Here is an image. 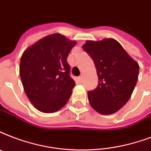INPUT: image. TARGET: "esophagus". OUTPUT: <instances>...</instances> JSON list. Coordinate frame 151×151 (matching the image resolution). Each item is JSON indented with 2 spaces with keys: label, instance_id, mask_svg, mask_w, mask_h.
<instances>
[{
  "label": "esophagus",
  "instance_id": "1",
  "mask_svg": "<svg viewBox=\"0 0 151 151\" xmlns=\"http://www.w3.org/2000/svg\"><path fill=\"white\" fill-rule=\"evenodd\" d=\"M82 78H83L82 75H81V76H79V77H78V79H79V81H82Z\"/></svg>",
  "mask_w": 151,
  "mask_h": 151
}]
</instances>
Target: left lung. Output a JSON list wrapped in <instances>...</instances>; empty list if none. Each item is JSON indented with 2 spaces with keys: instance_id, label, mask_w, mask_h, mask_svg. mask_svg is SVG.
Wrapping results in <instances>:
<instances>
[{
  "instance_id": "left-lung-1",
  "label": "left lung",
  "mask_w": 151,
  "mask_h": 151,
  "mask_svg": "<svg viewBox=\"0 0 151 151\" xmlns=\"http://www.w3.org/2000/svg\"><path fill=\"white\" fill-rule=\"evenodd\" d=\"M82 48L93 60L98 76L97 87L88 92L91 107L102 115L116 112L132 96L139 65L113 39L88 40Z\"/></svg>"
}]
</instances>
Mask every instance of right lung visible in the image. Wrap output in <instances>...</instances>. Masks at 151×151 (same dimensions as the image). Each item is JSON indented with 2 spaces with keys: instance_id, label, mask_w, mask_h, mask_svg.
<instances>
[{
  "instance_id": "obj_1",
  "label": "right lung",
  "mask_w": 151,
  "mask_h": 151,
  "mask_svg": "<svg viewBox=\"0 0 151 151\" xmlns=\"http://www.w3.org/2000/svg\"><path fill=\"white\" fill-rule=\"evenodd\" d=\"M76 41L55 33L24 51L19 75L29 101L39 111L52 113L65 105L75 86L67 57Z\"/></svg>"
}]
</instances>
